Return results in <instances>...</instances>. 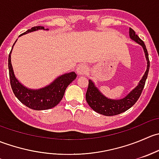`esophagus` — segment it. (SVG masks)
Listing matches in <instances>:
<instances>
[{"label":"esophagus","instance_id":"34e87169","mask_svg":"<svg viewBox=\"0 0 159 159\" xmlns=\"http://www.w3.org/2000/svg\"><path fill=\"white\" fill-rule=\"evenodd\" d=\"M88 72V67L84 64H81L77 68V73L79 75H84Z\"/></svg>","mask_w":159,"mask_h":159}]
</instances>
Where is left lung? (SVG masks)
Returning a JSON list of instances; mask_svg holds the SVG:
<instances>
[{
  "label": "left lung",
  "instance_id": "8db88e82",
  "mask_svg": "<svg viewBox=\"0 0 159 159\" xmlns=\"http://www.w3.org/2000/svg\"><path fill=\"white\" fill-rule=\"evenodd\" d=\"M129 36L131 40L137 42L143 48L145 51V57L147 60V69L145 75H143L141 81H139V84L135 89H134L131 92L123 98L122 99L119 100H112L108 98L105 95L99 91V90L95 87L94 83L91 80L89 81V87H88L87 92H86V101L88 104L94 111L101 114V115H105V116H113V115H119L122 112L126 111L130 108L135 104V102L139 100L144 87H145V81L148 77L149 67H150V61L148 58V53L145 47V43L142 39L139 38L135 32L131 28H129Z\"/></svg>",
  "mask_w": 159,
  "mask_h": 159
}]
</instances>
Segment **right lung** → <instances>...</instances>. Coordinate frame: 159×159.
I'll return each mask as SVG.
<instances>
[{
  "instance_id": "right-lung-1",
  "label": "right lung",
  "mask_w": 159,
  "mask_h": 159,
  "mask_svg": "<svg viewBox=\"0 0 159 159\" xmlns=\"http://www.w3.org/2000/svg\"><path fill=\"white\" fill-rule=\"evenodd\" d=\"M41 29L48 30L44 29V27L42 26L33 27L26 32L20 34V36L29 33V32ZM14 44H13L12 48ZM11 51L8 56V69L11 89L13 90L14 95L22 104L34 110H47L55 107L61 101L67 87L76 78V74L73 71L61 75L58 78H56L51 84L41 89H29L25 87L15 78L11 61Z\"/></svg>"
}]
</instances>
